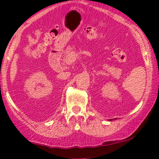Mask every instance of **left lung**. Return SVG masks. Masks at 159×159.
<instances>
[{
	"mask_svg": "<svg viewBox=\"0 0 159 159\" xmlns=\"http://www.w3.org/2000/svg\"><path fill=\"white\" fill-rule=\"evenodd\" d=\"M114 120H116V118H115ZM109 120V121H111V120H112V119H111V120Z\"/></svg>",
	"mask_w": 159,
	"mask_h": 159,
	"instance_id": "1",
	"label": "left lung"
}]
</instances>
